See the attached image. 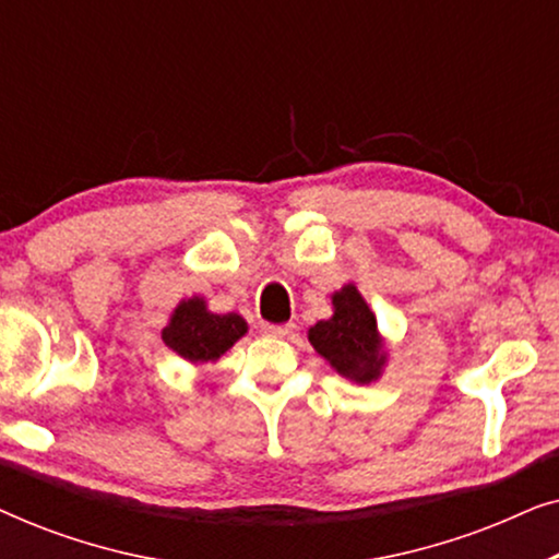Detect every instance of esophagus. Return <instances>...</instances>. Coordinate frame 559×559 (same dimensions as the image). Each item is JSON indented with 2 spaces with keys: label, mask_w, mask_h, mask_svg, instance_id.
<instances>
[{
  "label": "esophagus",
  "mask_w": 559,
  "mask_h": 559,
  "mask_svg": "<svg viewBox=\"0 0 559 559\" xmlns=\"http://www.w3.org/2000/svg\"><path fill=\"white\" fill-rule=\"evenodd\" d=\"M262 333H264V335H272V338H285V335L293 333V323H285V325L262 323Z\"/></svg>",
  "instance_id": "34e87169"
}]
</instances>
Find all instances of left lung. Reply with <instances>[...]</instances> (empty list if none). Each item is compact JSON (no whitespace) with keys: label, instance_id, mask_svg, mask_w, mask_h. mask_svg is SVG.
I'll return each mask as SVG.
<instances>
[{"label":"left lung","instance_id":"1","mask_svg":"<svg viewBox=\"0 0 559 559\" xmlns=\"http://www.w3.org/2000/svg\"><path fill=\"white\" fill-rule=\"evenodd\" d=\"M308 338L335 371L358 384H369L384 366L377 318L354 285L333 295V318L312 325Z\"/></svg>","mask_w":559,"mask_h":559}]
</instances>
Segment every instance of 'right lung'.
Segmentation results:
<instances>
[{"label": "right lung", "instance_id": "obj_1", "mask_svg": "<svg viewBox=\"0 0 559 559\" xmlns=\"http://www.w3.org/2000/svg\"><path fill=\"white\" fill-rule=\"evenodd\" d=\"M243 333H247V323L241 316L236 312L216 316L205 310L201 297H193L175 308L170 325L163 331V341L186 361L205 364L224 356Z\"/></svg>", "mask_w": 559, "mask_h": 559}]
</instances>
